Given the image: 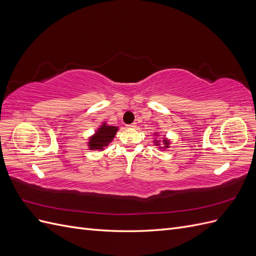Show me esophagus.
<instances>
[{
	"label": "esophagus",
	"mask_w": 256,
	"mask_h": 256,
	"mask_svg": "<svg viewBox=\"0 0 256 256\" xmlns=\"http://www.w3.org/2000/svg\"><path fill=\"white\" fill-rule=\"evenodd\" d=\"M136 122H132V124H130V125H127V128H136Z\"/></svg>",
	"instance_id": "obj_1"
}]
</instances>
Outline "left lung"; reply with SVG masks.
<instances>
[{
	"label": "left lung",
	"mask_w": 256,
	"mask_h": 256,
	"mask_svg": "<svg viewBox=\"0 0 256 256\" xmlns=\"http://www.w3.org/2000/svg\"><path fill=\"white\" fill-rule=\"evenodd\" d=\"M154 136H158V132H154ZM161 142H162V145L160 146V143ZM154 145L158 146L159 148H162V150H166V148H168V147H170V140H168L166 138H162V141L157 140V138H154Z\"/></svg>",
	"instance_id": "8db88e82"
}]
</instances>
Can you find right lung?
Masks as SVG:
<instances>
[{"label": "right lung", "mask_w": 256, "mask_h": 256, "mask_svg": "<svg viewBox=\"0 0 256 256\" xmlns=\"http://www.w3.org/2000/svg\"><path fill=\"white\" fill-rule=\"evenodd\" d=\"M118 127L116 126H110L106 122H102V125L100 126L95 134L88 138V150H104V147L109 145L118 132Z\"/></svg>", "instance_id": "add662e5"}]
</instances>
